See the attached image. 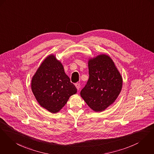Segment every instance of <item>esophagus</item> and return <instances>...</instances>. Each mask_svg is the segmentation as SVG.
<instances>
[{"mask_svg":"<svg viewBox=\"0 0 154 154\" xmlns=\"http://www.w3.org/2000/svg\"><path fill=\"white\" fill-rule=\"evenodd\" d=\"M75 87L77 88V90L79 91V90H80V84L79 83H76L75 84Z\"/></svg>","mask_w":154,"mask_h":154,"instance_id":"1","label":"esophagus"}]
</instances>
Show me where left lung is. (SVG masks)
<instances>
[{"mask_svg":"<svg viewBox=\"0 0 154 154\" xmlns=\"http://www.w3.org/2000/svg\"><path fill=\"white\" fill-rule=\"evenodd\" d=\"M88 66L89 79L80 95L91 109L101 112L118 98L122 87V77L107 54L90 58Z\"/></svg>","mask_w":154,"mask_h":154,"instance_id":"left-lung-1","label":"left lung"}]
</instances>
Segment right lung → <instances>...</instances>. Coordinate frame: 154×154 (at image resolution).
I'll return each instance as SVG.
<instances>
[{
  "label": "right lung",
  "instance_id": "add662e5",
  "mask_svg": "<svg viewBox=\"0 0 154 154\" xmlns=\"http://www.w3.org/2000/svg\"><path fill=\"white\" fill-rule=\"evenodd\" d=\"M31 88L40 106L53 114L59 112L70 97L77 93L62 63L53 54L37 69L32 79Z\"/></svg>",
  "mask_w": 154,
  "mask_h": 154
}]
</instances>
